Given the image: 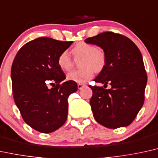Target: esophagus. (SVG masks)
I'll use <instances>...</instances> for the list:
<instances>
[{"label":"esophagus","mask_w":158,"mask_h":158,"mask_svg":"<svg viewBox=\"0 0 158 158\" xmlns=\"http://www.w3.org/2000/svg\"><path fill=\"white\" fill-rule=\"evenodd\" d=\"M85 86H86V85L84 84V83H79V84L77 85V87L79 89H82L83 87Z\"/></svg>","instance_id":"obj_1"}]
</instances>
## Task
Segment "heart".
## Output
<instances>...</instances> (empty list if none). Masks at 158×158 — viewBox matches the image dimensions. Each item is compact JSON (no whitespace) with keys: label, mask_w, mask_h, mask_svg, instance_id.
I'll use <instances>...</instances> for the list:
<instances>
[{"label":"heart","mask_w":158,"mask_h":158,"mask_svg":"<svg viewBox=\"0 0 158 158\" xmlns=\"http://www.w3.org/2000/svg\"><path fill=\"white\" fill-rule=\"evenodd\" d=\"M72 54L75 60L81 59L79 65L82 69L69 73L67 79L77 83H84L90 80L94 77V71L96 73L102 71L107 62V55L102 49L96 48L94 45L85 42L78 43L72 48ZM57 64L62 71H68L73 68L74 61L64 51L59 55Z\"/></svg>","instance_id":"b5f03b06"}]
</instances>
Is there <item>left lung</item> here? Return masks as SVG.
Listing matches in <instances>:
<instances>
[{"label":"left lung","mask_w":158,"mask_h":158,"mask_svg":"<svg viewBox=\"0 0 158 158\" xmlns=\"http://www.w3.org/2000/svg\"><path fill=\"white\" fill-rule=\"evenodd\" d=\"M85 42L101 47L107 55L104 69L94 79L104 87L89 86L93 91L90 103L94 118L110 129L129 126L143 106L147 82L139 48L128 37L112 31ZM108 83L111 88L105 89Z\"/></svg>","instance_id":"left-lung-1"}]
</instances>
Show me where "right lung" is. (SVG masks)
I'll return each mask as SVG.
<instances>
[{"mask_svg": "<svg viewBox=\"0 0 158 158\" xmlns=\"http://www.w3.org/2000/svg\"><path fill=\"white\" fill-rule=\"evenodd\" d=\"M73 41L39 37L26 43L13 61L12 94L25 122L42 133H50L65 123L68 98L77 90L75 81H67L57 59ZM50 84L53 88L48 89Z\"/></svg>", "mask_w": 158, "mask_h": 158, "instance_id": "1", "label": "right lung"}]
</instances>
